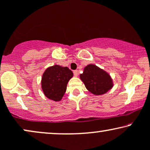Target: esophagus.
I'll return each mask as SVG.
<instances>
[{
    "mask_svg": "<svg viewBox=\"0 0 150 150\" xmlns=\"http://www.w3.org/2000/svg\"><path fill=\"white\" fill-rule=\"evenodd\" d=\"M73 74L75 77H77L79 75V71H77V70H75V71H73Z\"/></svg>",
    "mask_w": 150,
    "mask_h": 150,
    "instance_id": "obj_1",
    "label": "esophagus"
}]
</instances>
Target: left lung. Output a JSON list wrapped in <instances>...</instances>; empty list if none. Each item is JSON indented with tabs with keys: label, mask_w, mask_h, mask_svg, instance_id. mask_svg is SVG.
<instances>
[{
	"label": "left lung",
	"mask_w": 150,
	"mask_h": 150,
	"mask_svg": "<svg viewBox=\"0 0 150 150\" xmlns=\"http://www.w3.org/2000/svg\"><path fill=\"white\" fill-rule=\"evenodd\" d=\"M79 77L86 88L96 96L105 94L113 87L109 74L93 64L86 66Z\"/></svg>",
	"instance_id": "obj_1"
}]
</instances>
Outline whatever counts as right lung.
<instances>
[{"label":"right lung","instance_id":"1","mask_svg":"<svg viewBox=\"0 0 150 150\" xmlns=\"http://www.w3.org/2000/svg\"><path fill=\"white\" fill-rule=\"evenodd\" d=\"M73 76V72L68 67L54 65L48 68L41 79L43 93L49 99L60 101L65 93L68 82Z\"/></svg>","mask_w":150,"mask_h":150}]
</instances>
